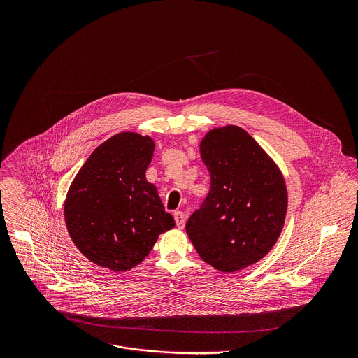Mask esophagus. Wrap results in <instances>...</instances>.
<instances>
[{
  "label": "esophagus",
  "mask_w": 358,
  "mask_h": 358,
  "mask_svg": "<svg viewBox=\"0 0 358 358\" xmlns=\"http://www.w3.org/2000/svg\"><path fill=\"white\" fill-rule=\"evenodd\" d=\"M175 222H176V226L179 227V229H183L185 227V223H186V213L185 212H180V210H178V212H175Z\"/></svg>",
  "instance_id": "1"
}]
</instances>
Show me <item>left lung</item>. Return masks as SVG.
<instances>
[{
	"instance_id": "8db88e82",
	"label": "left lung",
	"mask_w": 358,
	"mask_h": 358,
	"mask_svg": "<svg viewBox=\"0 0 358 358\" xmlns=\"http://www.w3.org/2000/svg\"><path fill=\"white\" fill-rule=\"evenodd\" d=\"M200 153L210 189L186 231L208 264L238 271L267 255L278 240L288 205L285 180L255 139L236 125L209 131Z\"/></svg>"
}]
</instances>
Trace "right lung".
I'll use <instances>...</instances> for the list:
<instances>
[{"instance_id": "right-lung-1", "label": "right lung", "mask_w": 358, "mask_h": 358, "mask_svg": "<svg viewBox=\"0 0 358 358\" xmlns=\"http://www.w3.org/2000/svg\"><path fill=\"white\" fill-rule=\"evenodd\" d=\"M150 136L121 132L98 146L76 175L64 201L70 238L95 264L127 271L153 250L161 233L175 227L146 169Z\"/></svg>"}]
</instances>
